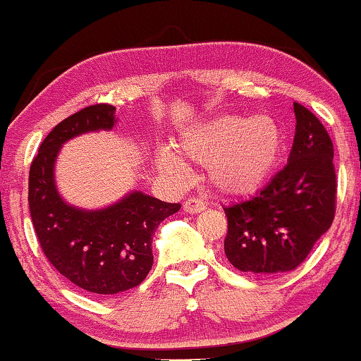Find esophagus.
I'll return each instance as SVG.
<instances>
[{
  "mask_svg": "<svg viewBox=\"0 0 361 361\" xmlns=\"http://www.w3.org/2000/svg\"><path fill=\"white\" fill-rule=\"evenodd\" d=\"M205 207H207V205L199 199H189L184 202V210L187 214H199L202 212V210H205Z\"/></svg>",
  "mask_w": 361,
  "mask_h": 361,
  "instance_id": "1",
  "label": "esophagus"
}]
</instances>
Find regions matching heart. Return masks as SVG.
Returning <instances> with one entry per match:
<instances>
[{
	"label": "heart",
	"mask_w": 361,
	"mask_h": 361,
	"mask_svg": "<svg viewBox=\"0 0 361 361\" xmlns=\"http://www.w3.org/2000/svg\"><path fill=\"white\" fill-rule=\"evenodd\" d=\"M169 147L157 151L164 174L184 180L189 169L182 161L207 166L209 182L226 195H247L259 190L277 169L283 151V134L277 121L224 114L187 129Z\"/></svg>",
	"instance_id": "heart-1"
}]
</instances>
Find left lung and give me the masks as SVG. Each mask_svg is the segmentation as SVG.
<instances>
[{
	"instance_id": "1",
	"label": "left lung",
	"mask_w": 361,
	"mask_h": 361,
	"mask_svg": "<svg viewBox=\"0 0 361 361\" xmlns=\"http://www.w3.org/2000/svg\"><path fill=\"white\" fill-rule=\"evenodd\" d=\"M293 112L297 126L287 166L254 197L224 209L228 262L259 277L297 269L335 217L334 144L313 112L298 102Z\"/></svg>"
}]
</instances>
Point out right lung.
<instances>
[{
  "mask_svg": "<svg viewBox=\"0 0 361 361\" xmlns=\"http://www.w3.org/2000/svg\"><path fill=\"white\" fill-rule=\"evenodd\" d=\"M116 107L94 104L69 116L46 135L30 169L31 221L46 259L76 287L106 297L137 287L151 270L152 235L159 224L180 209L140 190L104 209L87 210L61 197L56 159L68 140L111 130Z\"/></svg>",
  "mask_w": 361,
  "mask_h": 361,
  "instance_id": "obj_1",
  "label": "right lung"
}]
</instances>
